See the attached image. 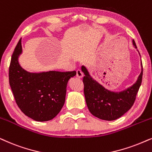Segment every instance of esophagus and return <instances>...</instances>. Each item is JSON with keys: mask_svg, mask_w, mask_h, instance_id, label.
I'll list each match as a JSON object with an SVG mask.
<instances>
[{"mask_svg": "<svg viewBox=\"0 0 152 152\" xmlns=\"http://www.w3.org/2000/svg\"><path fill=\"white\" fill-rule=\"evenodd\" d=\"M76 76L78 78H82L84 76V74L83 72H82V70H80V69H78V70H77L76 71Z\"/></svg>", "mask_w": 152, "mask_h": 152, "instance_id": "esophagus-1", "label": "esophagus"}]
</instances>
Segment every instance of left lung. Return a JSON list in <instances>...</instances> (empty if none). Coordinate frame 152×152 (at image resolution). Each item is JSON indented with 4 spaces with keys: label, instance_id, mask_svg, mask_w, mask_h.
Segmentation results:
<instances>
[{
    "label": "left lung",
    "instance_id": "obj_1",
    "mask_svg": "<svg viewBox=\"0 0 152 152\" xmlns=\"http://www.w3.org/2000/svg\"><path fill=\"white\" fill-rule=\"evenodd\" d=\"M133 44L137 48L134 40ZM82 70L84 73V93L86 105L94 116L102 120L113 121L121 117L133 105L142 80V72L137 82L130 88L119 93L105 89L93 80L84 66L82 67Z\"/></svg>",
    "mask_w": 152,
    "mask_h": 152
}]
</instances>
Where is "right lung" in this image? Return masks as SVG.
<instances>
[{
    "instance_id": "right-lung-1",
    "label": "right lung",
    "mask_w": 152,
    "mask_h": 152,
    "mask_svg": "<svg viewBox=\"0 0 152 152\" xmlns=\"http://www.w3.org/2000/svg\"><path fill=\"white\" fill-rule=\"evenodd\" d=\"M21 52V38L14 50L9 68V83L16 103L25 115L35 121L52 119L64 106L67 84L76 72H28L19 64Z\"/></svg>"
}]
</instances>
